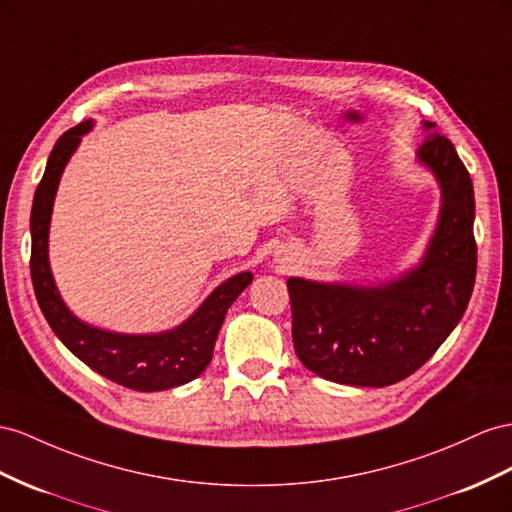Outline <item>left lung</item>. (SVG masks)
<instances>
[{
	"mask_svg": "<svg viewBox=\"0 0 512 512\" xmlns=\"http://www.w3.org/2000/svg\"><path fill=\"white\" fill-rule=\"evenodd\" d=\"M419 162L441 186V214L426 257L383 287L287 281L300 363L326 381L387 387L435 355L463 318L476 283L474 186L454 144L426 123Z\"/></svg>",
	"mask_w": 512,
	"mask_h": 512,
	"instance_id": "obj_1",
	"label": "left lung"
}]
</instances>
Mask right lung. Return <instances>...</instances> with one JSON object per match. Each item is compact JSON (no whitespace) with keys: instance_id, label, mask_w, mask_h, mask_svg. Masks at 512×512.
Listing matches in <instances>:
<instances>
[{"instance_id":"1","label":"right lung","mask_w":512,"mask_h":512,"mask_svg":"<svg viewBox=\"0 0 512 512\" xmlns=\"http://www.w3.org/2000/svg\"><path fill=\"white\" fill-rule=\"evenodd\" d=\"M88 129L90 121L71 127L58 138L47 160L45 175L34 194L30 216V272L38 307H41L45 320L60 342L90 370L106 376L108 381L136 391H164L186 385L212 361L216 337L222 320L227 316V309L251 285L253 274H235L227 283H222L190 320L168 333L119 335L93 329V326L77 320L62 303L54 277H51L47 235L60 175Z\"/></svg>"}]
</instances>
